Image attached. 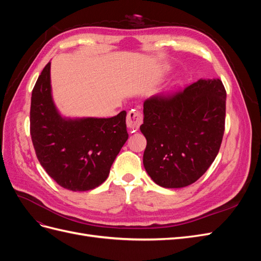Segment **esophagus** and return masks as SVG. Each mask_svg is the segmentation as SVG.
Instances as JSON below:
<instances>
[{
    "label": "esophagus",
    "mask_w": 261,
    "mask_h": 261,
    "mask_svg": "<svg viewBox=\"0 0 261 261\" xmlns=\"http://www.w3.org/2000/svg\"><path fill=\"white\" fill-rule=\"evenodd\" d=\"M143 123V114L140 113L138 110L134 109L130 110L127 114V117H126V124H127V127L133 130H137L139 128V126Z\"/></svg>",
    "instance_id": "34e87169"
}]
</instances>
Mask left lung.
<instances>
[{
    "label": "left lung",
    "mask_w": 261,
    "mask_h": 261,
    "mask_svg": "<svg viewBox=\"0 0 261 261\" xmlns=\"http://www.w3.org/2000/svg\"><path fill=\"white\" fill-rule=\"evenodd\" d=\"M225 100L220 80H199L144 102V167L155 184L180 188L204 174L222 143Z\"/></svg>",
    "instance_id": "left-lung-1"
}]
</instances>
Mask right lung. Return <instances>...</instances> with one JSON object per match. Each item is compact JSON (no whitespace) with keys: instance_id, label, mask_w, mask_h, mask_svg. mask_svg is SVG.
Segmentation results:
<instances>
[{"instance_id":"1","label":"right lung","mask_w":261,"mask_h":261,"mask_svg":"<svg viewBox=\"0 0 261 261\" xmlns=\"http://www.w3.org/2000/svg\"><path fill=\"white\" fill-rule=\"evenodd\" d=\"M51 63L44 66L31 93L30 135L39 162L63 188L90 191L107 179L128 138L126 112L110 118H64L54 106Z\"/></svg>"}]
</instances>
